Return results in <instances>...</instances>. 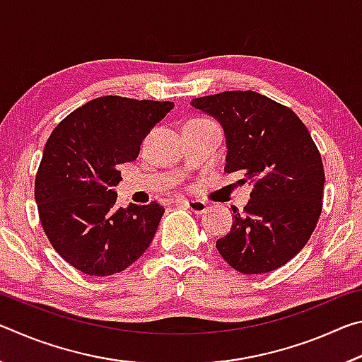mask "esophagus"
I'll list each match as a JSON object with an SVG mask.
<instances>
[{"label": "esophagus", "mask_w": 362, "mask_h": 362, "mask_svg": "<svg viewBox=\"0 0 362 362\" xmlns=\"http://www.w3.org/2000/svg\"><path fill=\"white\" fill-rule=\"evenodd\" d=\"M183 203H185L188 209L193 211L194 214H204L207 212V209H209L204 201H199V199H185Z\"/></svg>", "instance_id": "esophagus-1"}]
</instances>
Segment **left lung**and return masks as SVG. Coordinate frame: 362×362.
I'll return each mask as SVG.
<instances>
[{
  "label": "left lung",
  "mask_w": 362,
  "mask_h": 362,
  "mask_svg": "<svg viewBox=\"0 0 362 362\" xmlns=\"http://www.w3.org/2000/svg\"><path fill=\"white\" fill-rule=\"evenodd\" d=\"M225 134V173L252 185L249 203L233 207V225L216 247L244 274L273 272L308 243L322 209L321 155L298 116L254 90L193 99Z\"/></svg>",
  "instance_id": "left-lung-1"
}]
</instances>
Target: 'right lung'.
<instances>
[{
	"mask_svg": "<svg viewBox=\"0 0 362 362\" xmlns=\"http://www.w3.org/2000/svg\"><path fill=\"white\" fill-rule=\"evenodd\" d=\"M174 102L105 95L70 113L49 136L35 199L52 247L89 276H110L140 259L164 207H116L119 164L137 159L142 140Z\"/></svg>",
	"mask_w": 362,
	"mask_h": 362,
	"instance_id": "1",
	"label": "right lung"
}]
</instances>
